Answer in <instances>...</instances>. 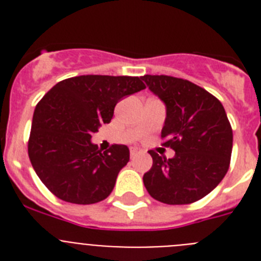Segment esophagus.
<instances>
[{
  "label": "esophagus",
  "instance_id": "1",
  "mask_svg": "<svg viewBox=\"0 0 261 261\" xmlns=\"http://www.w3.org/2000/svg\"><path fill=\"white\" fill-rule=\"evenodd\" d=\"M140 153H142V150L140 147H130V156H132V158L133 156L138 155Z\"/></svg>",
  "mask_w": 261,
  "mask_h": 261
}]
</instances>
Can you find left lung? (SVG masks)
Returning a JSON list of instances; mask_svg holds the SVG:
<instances>
[{
	"label": "left lung",
	"instance_id": "1",
	"mask_svg": "<svg viewBox=\"0 0 261 261\" xmlns=\"http://www.w3.org/2000/svg\"><path fill=\"white\" fill-rule=\"evenodd\" d=\"M166 105L163 145L172 158L149 151L153 166L144 184L153 199L168 205L191 204L216 188L230 166L232 129L222 103L190 81L170 75L142 77Z\"/></svg>",
	"mask_w": 261,
	"mask_h": 261
}]
</instances>
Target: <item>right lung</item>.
Wrapping results in <instances>:
<instances>
[{"label":"right lung","instance_id":"right-lung-1","mask_svg":"<svg viewBox=\"0 0 261 261\" xmlns=\"http://www.w3.org/2000/svg\"><path fill=\"white\" fill-rule=\"evenodd\" d=\"M145 87L138 77L90 74L61 81L43 96L32 117L29 156L56 197L87 205L110 196L129 149L115 144L99 150L91 135L110 123L120 99Z\"/></svg>","mask_w":261,"mask_h":261}]
</instances>
